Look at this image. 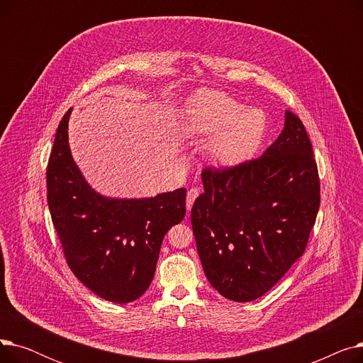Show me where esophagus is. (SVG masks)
<instances>
[{"instance_id": "1", "label": "esophagus", "mask_w": 363, "mask_h": 363, "mask_svg": "<svg viewBox=\"0 0 363 363\" xmlns=\"http://www.w3.org/2000/svg\"><path fill=\"white\" fill-rule=\"evenodd\" d=\"M199 194H200V189L199 188H189L188 189V193H186V208H188V211H191L193 203L196 201Z\"/></svg>"}]
</instances>
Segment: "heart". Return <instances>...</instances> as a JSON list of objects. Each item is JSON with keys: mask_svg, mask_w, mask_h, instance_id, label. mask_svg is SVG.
Wrapping results in <instances>:
<instances>
[{"mask_svg": "<svg viewBox=\"0 0 363 363\" xmlns=\"http://www.w3.org/2000/svg\"><path fill=\"white\" fill-rule=\"evenodd\" d=\"M185 125L189 133L208 144V157L223 167L250 160L260 148L268 119L259 108H247L220 91H201L185 108Z\"/></svg>", "mask_w": 363, "mask_h": 363, "instance_id": "obj_1", "label": "heart"}]
</instances>
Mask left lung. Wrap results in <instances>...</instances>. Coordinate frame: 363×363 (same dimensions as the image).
<instances>
[{
  "mask_svg": "<svg viewBox=\"0 0 363 363\" xmlns=\"http://www.w3.org/2000/svg\"><path fill=\"white\" fill-rule=\"evenodd\" d=\"M201 179L191 223L206 278L226 298L256 300L306 250L319 211L318 166L303 122L287 110L263 156L206 167Z\"/></svg>",
  "mask_w": 363,
  "mask_h": 363,
  "instance_id": "1",
  "label": "left lung"
}]
</instances>
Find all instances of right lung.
<instances>
[{"mask_svg": "<svg viewBox=\"0 0 363 363\" xmlns=\"http://www.w3.org/2000/svg\"><path fill=\"white\" fill-rule=\"evenodd\" d=\"M69 108L47 166V200L70 271L113 303L141 297L155 278L166 233L185 216L186 189L151 199H108L86 184L69 148Z\"/></svg>", "mask_w": 363, "mask_h": 363, "instance_id": "1", "label": "right lung"}]
</instances>
